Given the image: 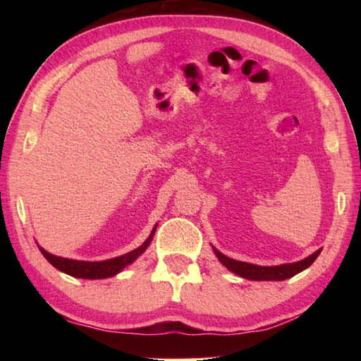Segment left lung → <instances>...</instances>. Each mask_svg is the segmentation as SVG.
Returning a JSON list of instances; mask_svg holds the SVG:
<instances>
[{
  "mask_svg": "<svg viewBox=\"0 0 361 361\" xmlns=\"http://www.w3.org/2000/svg\"><path fill=\"white\" fill-rule=\"evenodd\" d=\"M214 255L224 264L229 271L234 274L240 276V278L250 279V281H286L288 278H293L295 274L301 273L305 268H309L313 262H315L317 257L323 248L317 250L313 255L307 256L302 260H298L293 264H281V265H273V267H262V265H255L248 262H242V260H235L225 256L224 252H220L216 247H212Z\"/></svg>",
  "mask_w": 361,
  "mask_h": 361,
  "instance_id": "8db88e82",
  "label": "left lung"
}]
</instances>
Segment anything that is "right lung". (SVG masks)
I'll return each instance as SVG.
<instances>
[{
  "mask_svg": "<svg viewBox=\"0 0 361 361\" xmlns=\"http://www.w3.org/2000/svg\"><path fill=\"white\" fill-rule=\"evenodd\" d=\"M158 224L153 226L150 235L144 240L142 245L135 248L133 251H128L126 255L106 259V260H99V262H90V260H75V259H68V257H60L56 255H51V252L46 251L38 245V250L42 251V255L48 262L56 267L57 270L62 273H66L73 276V278H80V279H106L111 278V276H116L121 273L124 268L130 264H133L135 260L140 257L142 252L147 250L149 245L153 240V235H155Z\"/></svg>",
  "mask_w": 361,
  "mask_h": 361,
  "instance_id": "1",
  "label": "right lung"
}]
</instances>
